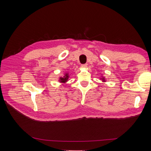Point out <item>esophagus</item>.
<instances>
[{"mask_svg":"<svg viewBox=\"0 0 151 151\" xmlns=\"http://www.w3.org/2000/svg\"><path fill=\"white\" fill-rule=\"evenodd\" d=\"M87 64H86V63H85V64H82V65H81V67H82V68H86V67H87Z\"/></svg>","mask_w":151,"mask_h":151,"instance_id":"1","label":"esophagus"}]
</instances>
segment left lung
I'll use <instances>...</instances> for the list:
<instances>
[{"label":"left lung","instance_id":"obj_1","mask_svg":"<svg viewBox=\"0 0 151 151\" xmlns=\"http://www.w3.org/2000/svg\"><path fill=\"white\" fill-rule=\"evenodd\" d=\"M102 80H103V81H104V78H102Z\"/></svg>","mask_w":151,"mask_h":151}]
</instances>
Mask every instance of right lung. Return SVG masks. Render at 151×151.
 Here are the masks:
<instances>
[{"label": "right lung", "instance_id": "right-lung-1", "mask_svg": "<svg viewBox=\"0 0 151 151\" xmlns=\"http://www.w3.org/2000/svg\"><path fill=\"white\" fill-rule=\"evenodd\" d=\"M68 78H69V75H68V73H66L63 77H60V81L61 82L64 83V82H65L67 81Z\"/></svg>", "mask_w": 151, "mask_h": 151}]
</instances>
